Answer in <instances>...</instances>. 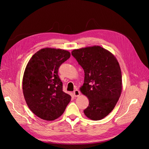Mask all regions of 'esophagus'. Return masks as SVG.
Wrapping results in <instances>:
<instances>
[{
    "mask_svg": "<svg viewBox=\"0 0 149 149\" xmlns=\"http://www.w3.org/2000/svg\"><path fill=\"white\" fill-rule=\"evenodd\" d=\"M73 94H74V96L75 97H78L80 95V92L79 91L78 89H76L75 91H74Z\"/></svg>",
    "mask_w": 149,
    "mask_h": 149,
    "instance_id": "obj_1",
    "label": "esophagus"
}]
</instances>
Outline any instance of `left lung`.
<instances>
[{
  "label": "left lung",
  "mask_w": 149,
  "mask_h": 149,
  "mask_svg": "<svg viewBox=\"0 0 149 149\" xmlns=\"http://www.w3.org/2000/svg\"><path fill=\"white\" fill-rule=\"evenodd\" d=\"M71 54L84 71L79 89L89 106L84 113L91 120L102 119L113 110L122 93L119 62L111 52L98 45L74 49Z\"/></svg>",
  "instance_id": "1"
}]
</instances>
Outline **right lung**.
Wrapping results in <instances>:
<instances>
[{
	"mask_svg": "<svg viewBox=\"0 0 149 149\" xmlns=\"http://www.w3.org/2000/svg\"><path fill=\"white\" fill-rule=\"evenodd\" d=\"M70 53L60 48H45L31 56L22 79L24 96L29 109L40 119L53 120L63 113L71 96L63 91L58 68Z\"/></svg>",
	"mask_w": 149,
	"mask_h": 149,
	"instance_id": "1",
	"label": "right lung"
}]
</instances>
